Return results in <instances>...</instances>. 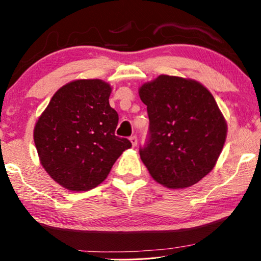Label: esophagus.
Listing matches in <instances>:
<instances>
[{
  "label": "esophagus",
  "mask_w": 261,
  "mask_h": 261,
  "mask_svg": "<svg viewBox=\"0 0 261 261\" xmlns=\"http://www.w3.org/2000/svg\"><path fill=\"white\" fill-rule=\"evenodd\" d=\"M130 141L132 144V147H136L137 144H138V138H137V136H131L130 137Z\"/></svg>",
  "instance_id": "esophagus-1"
}]
</instances>
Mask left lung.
I'll return each instance as SVG.
<instances>
[{
	"label": "left lung",
	"instance_id": "8db88e82",
	"mask_svg": "<svg viewBox=\"0 0 261 261\" xmlns=\"http://www.w3.org/2000/svg\"><path fill=\"white\" fill-rule=\"evenodd\" d=\"M139 95L149 120L139 154L149 174L170 189L199 182L213 169L227 136L213 95L199 83L166 74L141 86Z\"/></svg>",
	"mask_w": 261,
	"mask_h": 261
}]
</instances>
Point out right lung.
<instances>
[{
	"label": "right lung",
	"mask_w": 261,
	"mask_h": 261,
	"mask_svg": "<svg viewBox=\"0 0 261 261\" xmlns=\"http://www.w3.org/2000/svg\"><path fill=\"white\" fill-rule=\"evenodd\" d=\"M112 88L100 79H81L61 87L34 127L41 165L71 191L103 182L115 161L131 147L115 135L118 114L110 107Z\"/></svg>",
	"instance_id": "1"
}]
</instances>
